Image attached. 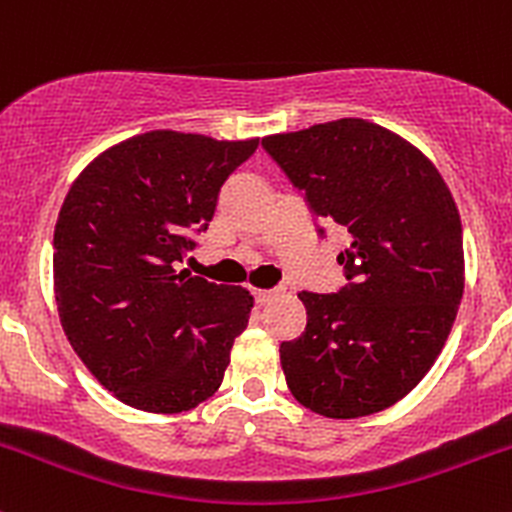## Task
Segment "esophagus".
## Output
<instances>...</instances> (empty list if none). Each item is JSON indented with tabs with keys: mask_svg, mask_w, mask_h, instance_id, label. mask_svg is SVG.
Returning <instances> with one entry per match:
<instances>
[{
	"mask_svg": "<svg viewBox=\"0 0 512 512\" xmlns=\"http://www.w3.org/2000/svg\"><path fill=\"white\" fill-rule=\"evenodd\" d=\"M252 294H255L257 304H267L277 297V289H255Z\"/></svg>",
	"mask_w": 512,
	"mask_h": 512,
	"instance_id": "1",
	"label": "esophagus"
}]
</instances>
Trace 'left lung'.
<instances>
[{
  "label": "left lung",
  "instance_id": "8db88e82",
  "mask_svg": "<svg viewBox=\"0 0 512 512\" xmlns=\"http://www.w3.org/2000/svg\"><path fill=\"white\" fill-rule=\"evenodd\" d=\"M262 146L314 218L352 237L337 257L347 285L299 292L307 327L280 344L289 391L319 416L379 414L426 376L456 322L466 282L456 200L416 146L364 118Z\"/></svg>",
  "mask_w": 512,
  "mask_h": 512
}]
</instances>
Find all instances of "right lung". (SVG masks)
<instances>
[{
	"instance_id": "right-lung-1",
	"label": "right lung",
	"mask_w": 512,
	"mask_h": 512,
	"mask_svg": "<svg viewBox=\"0 0 512 512\" xmlns=\"http://www.w3.org/2000/svg\"><path fill=\"white\" fill-rule=\"evenodd\" d=\"M260 138L151 131L111 146L71 185L54 230L66 339L118 401L190 411L223 384L252 294L173 270L208 230L220 188Z\"/></svg>"
}]
</instances>
